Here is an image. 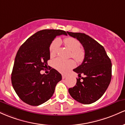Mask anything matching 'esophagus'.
Masks as SVG:
<instances>
[{"label":"esophagus","mask_w":125,"mask_h":125,"mask_svg":"<svg viewBox=\"0 0 125 125\" xmlns=\"http://www.w3.org/2000/svg\"><path fill=\"white\" fill-rule=\"evenodd\" d=\"M67 77V75H65V74H62V79H64V78H65Z\"/></svg>","instance_id":"esophagus-1"}]
</instances>
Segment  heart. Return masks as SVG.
Instances as JSON below:
<instances>
[{
	"label": "heart",
	"instance_id": "obj_1",
	"mask_svg": "<svg viewBox=\"0 0 125 125\" xmlns=\"http://www.w3.org/2000/svg\"><path fill=\"white\" fill-rule=\"evenodd\" d=\"M60 40H55L51 43L50 47V54L51 57H54L58 52ZM65 47L71 51V57H73L77 62H81L84 60L85 55L84 51L81 48V43L76 39L72 37H68L63 40ZM53 65L56 70L60 72L65 73L74 66V62L73 60H65L60 58L55 59L53 61Z\"/></svg>",
	"mask_w": 125,
	"mask_h": 125
}]
</instances>
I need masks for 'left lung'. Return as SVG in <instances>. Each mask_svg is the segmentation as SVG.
Instances as JSON below:
<instances>
[{"label": "left lung", "mask_w": 125, "mask_h": 125, "mask_svg": "<svg viewBox=\"0 0 125 125\" xmlns=\"http://www.w3.org/2000/svg\"><path fill=\"white\" fill-rule=\"evenodd\" d=\"M80 41L85 55L80 65L73 70L80 78L68 92L80 103L89 104L96 102L107 90L112 78V62L104 47L96 40L83 33L67 32ZM81 74L85 75L80 78ZM82 80H81V79Z\"/></svg>", "instance_id": "left-lung-1"}]
</instances>
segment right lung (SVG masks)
Masks as SVG:
<instances>
[{
	"label": "right lung",
	"instance_id": "1",
	"mask_svg": "<svg viewBox=\"0 0 125 125\" xmlns=\"http://www.w3.org/2000/svg\"><path fill=\"white\" fill-rule=\"evenodd\" d=\"M65 35L60 29H44L29 38L18 50L12 72V86L19 97L31 106H39L52 96L61 74L51 68L48 74L40 71L47 67L50 47L57 36Z\"/></svg>",
	"mask_w": 125,
	"mask_h": 125
}]
</instances>
